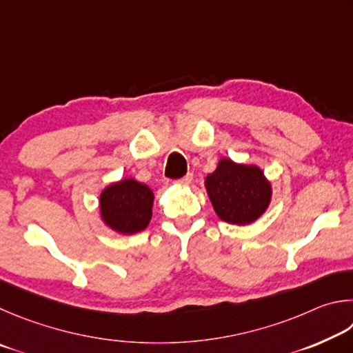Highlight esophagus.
<instances>
[{"label": "esophagus", "instance_id": "esophagus-1", "mask_svg": "<svg viewBox=\"0 0 353 353\" xmlns=\"http://www.w3.org/2000/svg\"><path fill=\"white\" fill-rule=\"evenodd\" d=\"M190 181H192V173H186V175L178 180V183L184 184V186H186V184H190Z\"/></svg>", "mask_w": 353, "mask_h": 353}]
</instances>
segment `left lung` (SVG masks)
<instances>
[{
	"mask_svg": "<svg viewBox=\"0 0 353 353\" xmlns=\"http://www.w3.org/2000/svg\"><path fill=\"white\" fill-rule=\"evenodd\" d=\"M205 184L215 212L228 223H252L270 205V183L256 165L221 159Z\"/></svg>",
	"mask_w": 353,
	"mask_h": 353,
	"instance_id": "left-lung-1",
	"label": "left lung"
}]
</instances>
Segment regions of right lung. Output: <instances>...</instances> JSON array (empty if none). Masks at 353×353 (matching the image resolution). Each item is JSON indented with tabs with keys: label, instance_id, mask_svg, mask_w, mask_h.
Returning a JSON list of instances; mask_svg holds the SVG:
<instances>
[{
	"label": "right lung",
	"instance_id": "right-lung-1",
	"mask_svg": "<svg viewBox=\"0 0 353 353\" xmlns=\"http://www.w3.org/2000/svg\"><path fill=\"white\" fill-rule=\"evenodd\" d=\"M152 190L134 180L111 184L101 195L102 219L110 228L122 234L145 230L152 219Z\"/></svg>",
	"mask_w": 353,
	"mask_h": 353
}]
</instances>
